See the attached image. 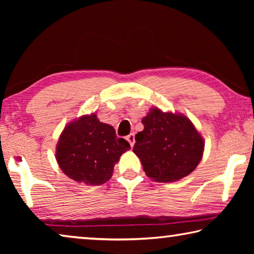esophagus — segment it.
<instances>
[{"instance_id": "34e87169", "label": "esophagus", "mask_w": 254, "mask_h": 254, "mask_svg": "<svg viewBox=\"0 0 254 254\" xmlns=\"http://www.w3.org/2000/svg\"><path fill=\"white\" fill-rule=\"evenodd\" d=\"M127 140L128 141V143H130L131 147H133V144H134V142H135L134 133H130V134H128V135L127 136Z\"/></svg>"}]
</instances>
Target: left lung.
I'll return each instance as SVG.
<instances>
[{
	"mask_svg": "<svg viewBox=\"0 0 254 254\" xmlns=\"http://www.w3.org/2000/svg\"><path fill=\"white\" fill-rule=\"evenodd\" d=\"M142 124L144 128L135 135L133 152L148 177L176 182L196 168L203 157L204 141L189 119L151 109Z\"/></svg>",
	"mask_w": 254,
	"mask_h": 254,
	"instance_id": "1",
	"label": "left lung"
}]
</instances>
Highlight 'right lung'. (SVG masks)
<instances>
[{"label":"right lung","instance_id":"add662e5","mask_svg":"<svg viewBox=\"0 0 254 254\" xmlns=\"http://www.w3.org/2000/svg\"><path fill=\"white\" fill-rule=\"evenodd\" d=\"M130 143L118 137L113 127L96 114L84 115L69 123L60 134L56 159L68 177L86 185H102L112 177L115 162Z\"/></svg>","mask_w":254,"mask_h":254}]
</instances>
